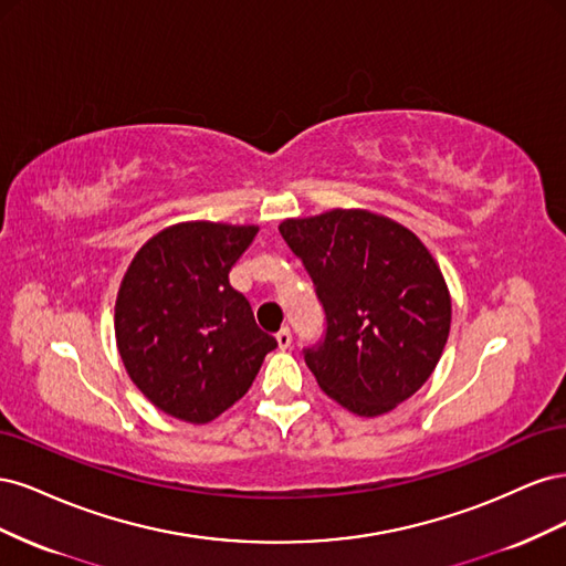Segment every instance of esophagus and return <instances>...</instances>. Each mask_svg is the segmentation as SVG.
<instances>
[{
  "instance_id": "34e87169",
  "label": "esophagus",
  "mask_w": 566,
  "mask_h": 566,
  "mask_svg": "<svg viewBox=\"0 0 566 566\" xmlns=\"http://www.w3.org/2000/svg\"><path fill=\"white\" fill-rule=\"evenodd\" d=\"M276 342H279V349H290V345H293V333L283 328L281 333H276Z\"/></svg>"
}]
</instances>
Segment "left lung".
I'll list each match as a JSON object with an SVG mask.
<instances>
[{
    "label": "left lung",
    "instance_id": "left-lung-1",
    "mask_svg": "<svg viewBox=\"0 0 566 566\" xmlns=\"http://www.w3.org/2000/svg\"><path fill=\"white\" fill-rule=\"evenodd\" d=\"M314 281L325 337L304 352L318 387L361 418L389 413L434 373L451 295L434 256L399 221L368 210L283 219Z\"/></svg>",
    "mask_w": 566,
    "mask_h": 566
}]
</instances>
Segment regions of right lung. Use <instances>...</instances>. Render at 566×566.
<instances>
[{
    "label": "right lung",
    "instance_id": "obj_1",
    "mask_svg": "<svg viewBox=\"0 0 566 566\" xmlns=\"http://www.w3.org/2000/svg\"><path fill=\"white\" fill-rule=\"evenodd\" d=\"M260 227L181 221L134 254L115 300L129 380L163 413L205 424L250 389L279 342L254 323L229 271Z\"/></svg>",
    "mask_w": 566,
    "mask_h": 566
}]
</instances>
